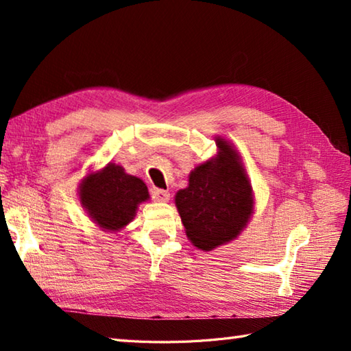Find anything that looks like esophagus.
Segmentation results:
<instances>
[{
  "label": "esophagus",
  "instance_id": "esophagus-1",
  "mask_svg": "<svg viewBox=\"0 0 351 351\" xmlns=\"http://www.w3.org/2000/svg\"><path fill=\"white\" fill-rule=\"evenodd\" d=\"M152 197L154 201H158V203H167L170 199V193L167 190H161V189H156L153 187L152 189Z\"/></svg>",
  "mask_w": 351,
  "mask_h": 351
}]
</instances>
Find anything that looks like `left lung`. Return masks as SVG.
I'll return each instance as SVG.
<instances>
[{
    "label": "left lung",
    "instance_id": "8db88e82",
    "mask_svg": "<svg viewBox=\"0 0 351 351\" xmlns=\"http://www.w3.org/2000/svg\"><path fill=\"white\" fill-rule=\"evenodd\" d=\"M217 154L198 164L175 204L187 239L201 251L228 245L246 229L254 213V190L240 153L215 136Z\"/></svg>",
    "mask_w": 351,
    "mask_h": 351
}]
</instances>
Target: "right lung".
<instances>
[{"label":"right lung","mask_w":351,"mask_h":351,"mask_svg":"<svg viewBox=\"0 0 351 351\" xmlns=\"http://www.w3.org/2000/svg\"><path fill=\"white\" fill-rule=\"evenodd\" d=\"M150 199L145 182L128 175L122 165L108 162L90 170L79 184V201L104 232H121L133 221L139 204Z\"/></svg>","instance_id":"right-lung-1"}]
</instances>
